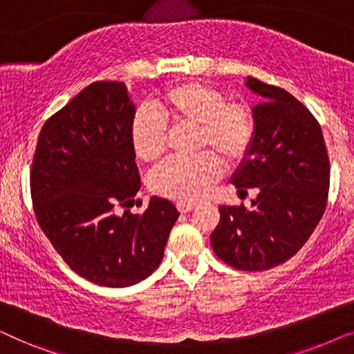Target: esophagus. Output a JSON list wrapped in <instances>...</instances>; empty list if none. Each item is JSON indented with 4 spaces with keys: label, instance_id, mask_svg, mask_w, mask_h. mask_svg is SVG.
Returning <instances> with one entry per match:
<instances>
[{
    "label": "esophagus",
    "instance_id": "34e87169",
    "mask_svg": "<svg viewBox=\"0 0 354 354\" xmlns=\"http://www.w3.org/2000/svg\"><path fill=\"white\" fill-rule=\"evenodd\" d=\"M195 205H192V203H177V209L182 212V214H185V212H190Z\"/></svg>",
    "mask_w": 354,
    "mask_h": 354
}]
</instances>
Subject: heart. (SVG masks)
I'll list each match as a JSON object with an SVG mask.
<instances>
[{"label":"heart","mask_w":354,"mask_h":354,"mask_svg":"<svg viewBox=\"0 0 354 354\" xmlns=\"http://www.w3.org/2000/svg\"><path fill=\"white\" fill-rule=\"evenodd\" d=\"M156 114L140 111L130 124V143L138 161H159L167 149V124L196 127V149H211L225 164L241 161L254 138V119L243 103H227L221 90L201 82H183L154 101ZM222 172L219 159L201 153L171 159L153 174L149 187L178 203H195L206 195Z\"/></svg>","instance_id":"1"}]
</instances>
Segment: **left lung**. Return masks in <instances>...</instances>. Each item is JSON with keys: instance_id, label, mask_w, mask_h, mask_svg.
I'll return each mask as SVG.
<instances>
[{"instance_id": "left-lung-1", "label": "left lung", "mask_w": 354, "mask_h": 354, "mask_svg": "<svg viewBox=\"0 0 354 354\" xmlns=\"http://www.w3.org/2000/svg\"><path fill=\"white\" fill-rule=\"evenodd\" d=\"M245 85L261 103L251 109L253 143L230 180L239 193L258 188V196L251 209L219 207L211 245L232 268L266 270L292 258L316 229L330 167L321 125L295 96L253 77Z\"/></svg>"}]
</instances>
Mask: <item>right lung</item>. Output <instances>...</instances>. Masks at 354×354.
Returning a JSON list of instances; mask_svg holds the SVG:
<instances>
[{"instance_id": "right-lung-1", "label": "right lung", "mask_w": 354, "mask_h": 354, "mask_svg": "<svg viewBox=\"0 0 354 354\" xmlns=\"http://www.w3.org/2000/svg\"><path fill=\"white\" fill-rule=\"evenodd\" d=\"M135 111L122 82H95L46 120L32 164L41 230L72 270L104 287H130L151 275L180 216L159 196L142 216L114 212L140 190L130 143Z\"/></svg>"}]
</instances>
